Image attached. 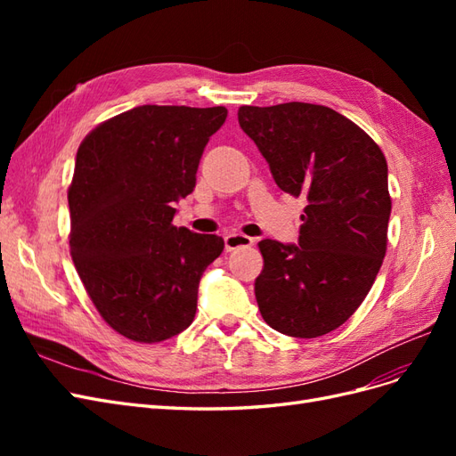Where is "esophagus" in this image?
I'll return each mask as SVG.
<instances>
[{"label":"esophagus","mask_w":456,"mask_h":456,"mask_svg":"<svg viewBox=\"0 0 456 456\" xmlns=\"http://www.w3.org/2000/svg\"><path fill=\"white\" fill-rule=\"evenodd\" d=\"M253 243H255V240L249 238V236H245V233L233 232V233H226V236H224V247H226V251L240 249V247H251Z\"/></svg>","instance_id":"34e87169"}]
</instances>
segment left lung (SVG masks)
<instances>
[{
  "mask_svg": "<svg viewBox=\"0 0 456 456\" xmlns=\"http://www.w3.org/2000/svg\"><path fill=\"white\" fill-rule=\"evenodd\" d=\"M238 119L275 184L308 201L298 245L258 243V310L283 335H327L360 308L382 266L392 211L386 158L363 129L327 106H241Z\"/></svg>",
  "mask_w": 456,
  "mask_h": 456,
  "instance_id": "left-lung-1",
  "label": "left lung"
}]
</instances>
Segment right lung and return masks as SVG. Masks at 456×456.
Segmentation results:
<instances>
[{
  "label": "right lung",
  "instance_id": "1",
  "mask_svg": "<svg viewBox=\"0 0 456 456\" xmlns=\"http://www.w3.org/2000/svg\"><path fill=\"white\" fill-rule=\"evenodd\" d=\"M228 110L144 104L94 127L77 148L70 253L102 320L129 340H167L194 322L205 268L224 240L173 226L203 150Z\"/></svg>",
  "mask_w": 456,
  "mask_h": 456
}]
</instances>
